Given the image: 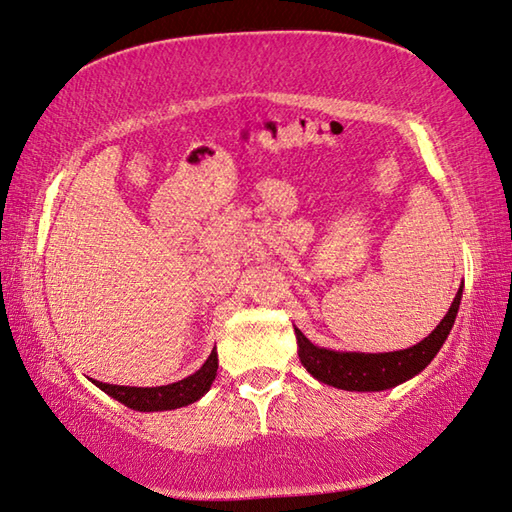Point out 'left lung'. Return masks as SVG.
<instances>
[{"mask_svg": "<svg viewBox=\"0 0 512 512\" xmlns=\"http://www.w3.org/2000/svg\"><path fill=\"white\" fill-rule=\"evenodd\" d=\"M462 299V286L455 295L451 308L436 330L418 345L407 347L400 352H383V354H365V352H334L328 347H317L310 343L299 328H295L297 345H299V361L308 372L321 380L325 385L345 391H383L391 389L405 380L420 374L427 367L433 356L440 352L442 343L453 328L455 317H458Z\"/></svg>", "mask_w": 512, "mask_h": 512, "instance_id": "left-lung-1", "label": "left lung"}]
</instances>
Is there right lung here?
Returning a JSON list of instances; mask_svg holds the SVG:
<instances>
[{
	"label": "right lung",
	"instance_id": "add662e5",
	"mask_svg": "<svg viewBox=\"0 0 512 512\" xmlns=\"http://www.w3.org/2000/svg\"><path fill=\"white\" fill-rule=\"evenodd\" d=\"M217 374V352L213 347L211 356L206 358L204 365L198 372L178 380V383L162 385V387H125V385H110V383H92L103 389L105 394H110L118 402H123L125 407L134 411H169L178 407H187L191 402L200 400L206 391L211 389L213 380Z\"/></svg>",
	"mask_w": 512,
	"mask_h": 512
}]
</instances>
